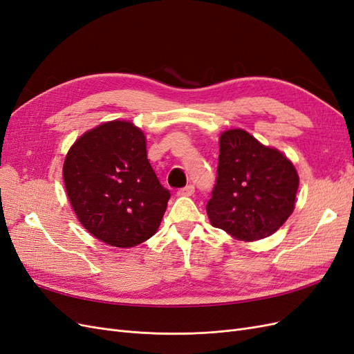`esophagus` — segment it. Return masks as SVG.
<instances>
[{"label":"esophagus","mask_w":354,"mask_h":354,"mask_svg":"<svg viewBox=\"0 0 354 354\" xmlns=\"http://www.w3.org/2000/svg\"><path fill=\"white\" fill-rule=\"evenodd\" d=\"M194 194H195V186L194 185H187L186 187L178 190L180 196H192Z\"/></svg>","instance_id":"34e87169"}]
</instances>
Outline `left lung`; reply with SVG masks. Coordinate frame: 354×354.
I'll list each match as a JSON object with an SVG mask.
<instances>
[{
    "label": "left lung",
    "instance_id": "8db88e82",
    "mask_svg": "<svg viewBox=\"0 0 354 354\" xmlns=\"http://www.w3.org/2000/svg\"><path fill=\"white\" fill-rule=\"evenodd\" d=\"M216 181L207 203L211 224L251 242L270 236L291 216L299 178L282 152L236 128L220 136Z\"/></svg>",
    "mask_w": 354,
    "mask_h": 354
}]
</instances>
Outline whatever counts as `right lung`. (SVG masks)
<instances>
[{
    "label": "right lung",
    "mask_w": 354,
    "mask_h": 354,
    "mask_svg": "<svg viewBox=\"0 0 354 354\" xmlns=\"http://www.w3.org/2000/svg\"><path fill=\"white\" fill-rule=\"evenodd\" d=\"M63 180L80 223L116 248L152 238L171 196L149 162L143 131L128 121L82 134L65 158Z\"/></svg>",
    "instance_id": "obj_1"
}]
</instances>
